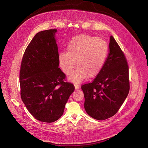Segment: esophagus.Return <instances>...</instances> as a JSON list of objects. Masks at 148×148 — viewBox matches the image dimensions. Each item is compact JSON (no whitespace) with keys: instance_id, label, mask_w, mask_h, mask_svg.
<instances>
[{"instance_id":"1","label":"esophagus","mask_w":148,"mask_h":148,"mask_svg":"<svg viewBox=\"0 0 148 148\" xmlns=\"http://www.w3.org/2000/svg\"><path fill=\"white\" fill-rule=\"evenodd\" d=\"M74 87L75 90H78L79 88V85H77V84H74Z\"/></svg>"}]
</instances>
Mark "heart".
Instances as JSON below:
<instances>
[{"instance_id":"b5f03b06","label":"heart","mask_w":148,"mask_h":148,"mask_svg":"<svg viewBox=\"0 0 148 148\" xmlns=\"http://www.w3.org/2000/svg\"><path fill=\"white\" fill-rule=\"evenodd\" d=\"M108 52L106 42L96 36L82 34L72 38L67 46V53L58 55L59 65L64 74H71L69 80L79 83L87 77H96L101 71Z\"/></svg>"}]
</instances>
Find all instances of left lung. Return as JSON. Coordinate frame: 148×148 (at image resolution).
I'll return each instance as SVG.
<instances>
[{"label":"left lung","instance_id":"obj_1","mask_svg":"<svg viewBox=\"0 0 148 148\" xmlns=\"http://www.w3.org/2000/svg\"><path fill=\"white\" fill-rule=\"evenodd\" d=\"M81 89L86 112L99 121L114 116L127 97L130 91L128 65L112 36L109 53L101 71L92 82L82 85Z\"/></svg>","mask_w":148,"mask_h":148}]
</instances>
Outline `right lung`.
I'll return each mask as SVG.
<instances>
[{
	"instance_id": "right-lung-1",
	"label": "right lung",
	"mask_w": 148,
	"mask_h": 148,
	"mask_svg": "<svg viewBox=\"0 0 148 148\" xmlns=\"http://www.w3.org/2000/svg\"><path fill=\"white\" fill-rule=\"evenodd\" d=\"M56 29L37 33L27 47L20 71L21 98L29 112L38 121L51 123L64 112L75 88L64 82L58 67Z\"/></svg>"
}]
</instances>
